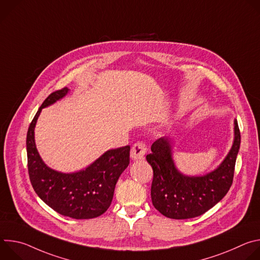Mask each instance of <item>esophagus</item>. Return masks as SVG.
Returning <instances> with one entry per match:
<instances>
[{"label":"esophagus","instance_id":"esophagus-1","mask_svg":"<svg viewBox=\"0 0 260 260\" xmlns=\"http://www.w3.org/2000/svg\"><path fill=\"white\" fill-rule=\"evenodd\" d=\"M147 151V147L144 143L138 142L133 145L131 149V157L134 160H140L143 159L145 156V153Z\"/></svg>","mask_w":260,"mask_h":260}]
</instances>
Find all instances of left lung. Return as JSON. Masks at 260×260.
<instances>
[{
    "label": "left lung",
    "mask_w": 260,
    "mask_h": 260,
    "mask_svg": "<svg viewBox=\"0 0 260 260\" xmlns=\"http://www.w3.org/2000/svg\"><path fill=\"white\" fill-rule=\"evenodd\" d=\"M241 144L238 121L231 150L217 169L204 176L180 173L173 160L171 138H160L146 156L153 170L151 200L154 208L172 219H189L203 215L229 192Z\"/></svg>",
    "instance_id": "1"
}]
</instances>
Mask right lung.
Segmentation results:
<instances>
[{
	"label": "right lung",
	"instance_id": "right-lung-1",
	"mask_svg": "<svg viewBox=\"0 0 260 260\" xmlns=\"http://www.w3.org/2000/svg\"><path fill=\"white\" fill-rule=\"evenodd\" d=\"M69 92L63 87L50 93L31 120L26 135L27 169L38 197L60 215L74 219H91L104 214L112 203L115 185L129 164L131 147L106 151L85 170L66 174L48 168L35 144V125L43 108Z\"/></svg>",
	"mask_w": 260,
	"mask_h": 260
}]
</instances>
